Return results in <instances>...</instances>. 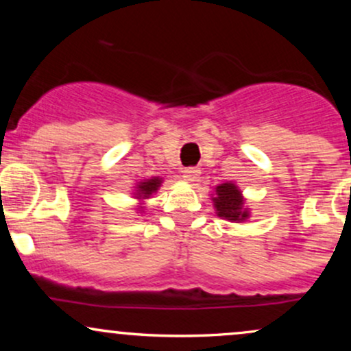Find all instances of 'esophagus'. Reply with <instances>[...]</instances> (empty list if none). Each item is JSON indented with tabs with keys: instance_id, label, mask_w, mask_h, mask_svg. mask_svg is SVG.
I'll return each mask as SVG.
<instances>
[{
	"instance_id": "1",
	"label": "esophagus",
	"mask_w": 351,
	"mask_h": 351,
	"mask_svg": "<svg viewBox=\"0 0 351 351\" xmlns=\"http://www.w3.org/2000/svg\"><path fill=\"white\" fill-rule=\"evenodd\" d=\"M199 176V170L195 167H188L183 170V178L186 181H195Z\"/></svg>"
}]
</instances>
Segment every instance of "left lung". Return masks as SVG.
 <instances>
[{
  "mask_svg": "<svg viewBox=\"0 0 351 351\" xmlns=\"http://www.w3.org/2000/svg\"><path fill=\"white\" fill-rule=\"evenodd\" d=\"M216 195L213 201H215L217 216L229 221H243L249 216L247 209H243L244 201L241 191L232 183H223L217 186Z\"/></svg>",
  "mask_w": 351,
  "mask_h": 351,
  "instance_id": "8db88e82",
  "label": "left lung"
}]
</instances>
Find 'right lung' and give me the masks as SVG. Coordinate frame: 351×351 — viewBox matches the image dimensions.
Returning a JSON list of instances; mask_svg holds the SVG:
<instances>
[{
	"label": "right lung",
	"mask_w": 351,
	"mask_h": 351,
	"mask_svg": "<svg viewBox=\"0 0 351 351\" xmlns=\"http://www.w3.org/2000/svg\"><path fill=\"white\" fill-rule=\"evenodd\" d=\"M160 183H162V180H160V178L147 180V181H143V183L138 184V189H136V191H138L140 196H145V198H148L152 193H155L156 189H158Z\"/></svg>",
	"instance_id": "add662e5"
}]
</instances>
